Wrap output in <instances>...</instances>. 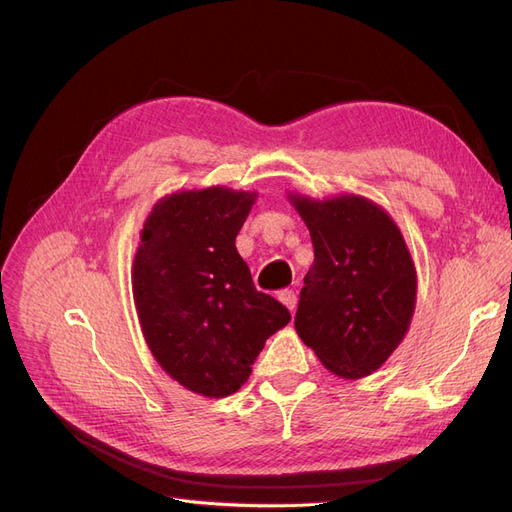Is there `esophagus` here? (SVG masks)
Returning <instances> with one entry per match:
<instances>
[{
    "instance_id": "1",
    "label": "esophagus",
    "mask_w": 512,
    "mask_h": 512,
    "mask_svg": "<svg viewBox=\"0 0 512 512\" xmlns=\"http://www.w3.org/2000/svg\"><path fill=\"white\" fill-rule=\"evenodd\" d=\"M277 299H280L290 309V312H294V307H297V292L290 290V288L280 290V294H277Z\"/></svg>"
}]
</instances>
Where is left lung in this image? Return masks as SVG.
<instances>
[{
    "instance_id": "8db88e82",
    "label": "left lung",
    "mask_w": 512,
    "mask_h": 512,
    "mask_svg": "<svg viewBox=\"0 0 512 512\" xmlns=\"http://www.w3.org/2000/svg\"><path fill=\"white\" fill-rule=\"evenodd\" d=\"M288 200L314 245L294 329L331 374H374L414 316L416 267L406 239L389 213L359 194L288 192Z\"/></svg>"
}]
</instances>
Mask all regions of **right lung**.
Here are the masks:
<instances>
[{
  "label": "right lung",
  "mask_w": 512,
  "mask_h": 512,
  "mask_svg": "<svg viewBox=\"0 0 512 512\" xmlns=\"http://www.w3.org/2000/svg\"><path fill=\"white\" fill-rule=\"evenodd\" d=\"M258 192L211 185L151 207L132 262L145 342L166 374L203 397L237 393L267 339L290 322L258 292L235 239Z\"/></svg>",
  "instance_id": "1"
}]
</instances>
